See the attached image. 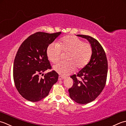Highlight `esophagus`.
Segmentation results:
<instances>
[{
    "mask_svg": "<svg viewBox=\"0 0 126 126\" xmlns=\"http://www.w3.org/2000/svg\"><path fill=\"white\" fill-rule=\"evenodd\" d=\"M65 78H66L65 77H63V76H59V80H63V79H64Z\"/></svg>",
    "mask_w": 126,
    "mask_h": 126,
    "instance_id": "34e87169",
    "label": "esophagus"
}]
</instances>
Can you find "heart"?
<instances>
[{"label": "heart", "instance_id": "obj_1", "mask_svg": "<svg viewBox=\"0 0 126 126\" xmlns=\"http://www.w3.org/2000/svg\"><path fill=\"white\" fill-rule=\"evenodd\" d=\"M62 52L68 53L66 57L67 61L62 62L54 66V69L61 74L68 75L75 71L76 67L81 69L86 66L92 55V47L90 43L73 35L62 37L59 42L52 43L48 46L47 54L53 63L59 61Z\"/></svg>", "mask_w": 126, "mask_h": 126}]
</instances>
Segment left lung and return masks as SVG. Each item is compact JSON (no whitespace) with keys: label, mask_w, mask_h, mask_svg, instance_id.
<instances>
[{"label":"left lung","mask_w":126,"mask_h":126,"mask_svg":"<svg viewBox=\"0 0 126 126\" xmlns=\"http://www.w3.org/2000/svg\"><path fill=\"white\" fill-rule=\"evenodd\" d=\"M77 36L89 41L92 47V55L85 67L70 77L73 84L68 91L72 99L78 104H84L94 101L104 88L108 61L103 48L96 39L88 35Z\"/></svg>","instance_id":"1"}]
</instances>
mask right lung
<instances>
[{"label": "right lung", "instance_id": "add662e5", "mask_svg": "<svg viewBox=\"0 0 126 126\" xmlns=\"http://www.w3.org/2000/svg\"><path fill=\"white\" fill-rule=\"evenodd\" d=\"M61 34L37 32L26 38L20 46L15 56L13 77L15 86L19 94L28 101L35 102L48 95L52 86L58 79V74L52 71L48 60L47 49Z\"/></svg>", "mask_w": 126, "mask_h": 126}]
</instances>
